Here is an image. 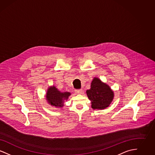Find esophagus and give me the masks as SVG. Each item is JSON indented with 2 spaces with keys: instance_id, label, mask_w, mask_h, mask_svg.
I'll return each instance as SVG.
<instances>
[{
  "instance_id": "34e87169",
  "label": "esophagus",
  "mask_w": 155,
  "mask_h": 155,
  "mask_svg": "<svg viewBox=\"0 0 155 155\" xmlns=\"http://www.w3.org/2000/svg\"><path fill=\"white\" fill-rule=\"evenodd\" d=\"M75 92L78 93V94H81L83 92V90L82 89H75Z\"/></svg>"
}]
</instances>
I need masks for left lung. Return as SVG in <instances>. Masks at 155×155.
<instances>
[{"instance_id":"left-lung-1","label":"left lung","mask_w":155,"mask_h":155,"mask_svg":"<svg viewBox=\"0 0 155 155\" xmlns=\"http://www.w3.org/2000/svg\"><path fill=\"white\" fill-rule=\"evenodd\" d=\"M87 95L94 109H103L108 107L114 97L110 88L97 78L92 81L91 88L87 91Z\"/></svg>"}]
</instances>
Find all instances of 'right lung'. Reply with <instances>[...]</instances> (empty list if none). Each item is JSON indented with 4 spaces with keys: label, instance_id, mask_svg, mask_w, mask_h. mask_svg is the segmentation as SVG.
Listing matches in <instances>:
<instances>
[{
    "label": "right lung",
    "instance_id": "obj_1",
    "mask_svg": "<svg viewBox=\"0 0 155 155\" xmlns=\"http://www.w3.org/2000/svg\"><path fill=\"white\" fill-rule=\"evenodd\" d=\"M71 95L70 92H61L58 89L53 87L48 89L46 99L48 103L55 107H61L64 106V101H66Z\"/></svg>",
    "mask_w": 155,
    "mask_h": 155
}]
</instances>
